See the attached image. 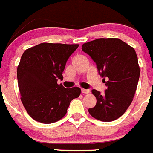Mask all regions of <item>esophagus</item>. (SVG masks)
<instances>
[{"label":"esophagus","mask_w":153,"mask_h":153,"mask_svg":"<svg viewBox=\"0 0 153 153\" xmlns=\"http://www.w3.org/2000/svg\"><path fill=\"white\" fill-rule=\"evenodd\" d=\"M81 92H82V93H84V94H87V93H90V90H86V89H81Z\"/></svg>","instance_id":"esophagus-1"}]
</instances>
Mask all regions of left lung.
<instances>
[{
    "instance_id": "1",
    "label": "left lung",
    "mask_w": 153,
    "mask_h": 153,
    "mask_svg": "<svg viewBox=\"0 0 153 153\" xmlns=\"http://www.w3.org/2000/svg\"><path fill=\"white\" fill-rule=\"evenodd\" d=\"M82 51L96 63L106 90L103 95L92 93L97 104L88 109L95 119L111 122L120 118L130 106L140 79V67L134 48L118 38H100L85 43Z\"/></svg>"
}]
</instances>
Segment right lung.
Instances as JSON below:
<instances>
[{
	"label": "right lung",
	"instance_id": "right-lung-1",
	"mask_svg": "<svg viewBox=\"0 0 153 153\" xmlns=\"http://www.w3.org/2000/svg\"><path fill=\"white\" fill-rule=\"evenodd\" d=\"M78 44L42 43L26 50L17 67L21 101L34 120L49 124L60 120L70 102L80 95V88L57 84L65 66Z\"/></svg>",
	"mask_w": 153,
	"mask_h": 153
}]
</instances>
